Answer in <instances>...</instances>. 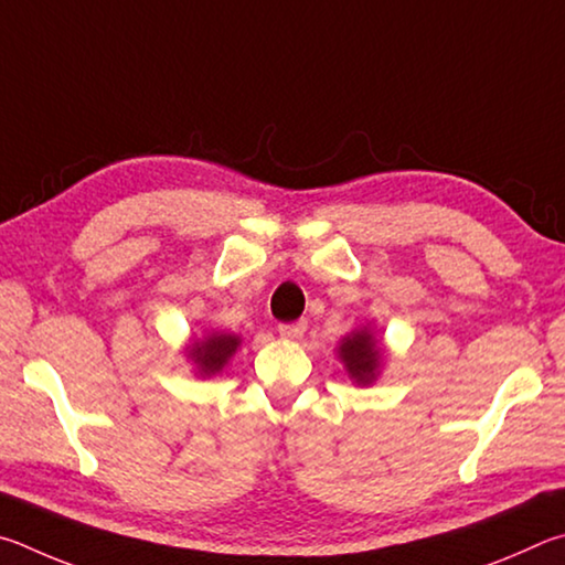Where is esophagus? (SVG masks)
Here are the masks:
<instances>
[{
	"instance_id": "1",
	"label": "esophagus",
	"mask_w": 565,
	"mask_h": 565,
	"mask_svg": "<svg viewBox=\"0 0 565 565\" xmlns=\"http://www.w3.org/2000/svg\"><path fill=\"white\" fill-rule=\"evenodd\" d=\"M305 330H308V322H305V320L277 324V332H280L285 340H300L302 334H305Z\"/></svg>"
}]
</instances>
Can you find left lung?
I'll use <instances>...</instances> for the list:
<instances>
[{"instance_id":"obj_1","label":"left lung","mask_w":565,"mask_h":565,"mask_svg":"<svg viewBox=\"0 0 565 565\" xmlns=\"http://www.w3.org/2000/svg\"><path fill=\"white\" fill-rule=\"evenodd\" d=\"M338 358L354 384H362L364 387V384H372L377 380L382 367V348L374 340V332L370 328H360L350 332L348 338H342Z\"/></svg>"}]
</instances>
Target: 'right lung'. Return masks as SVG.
Segmentation results:
<instances>
[{"mask_svg": "<svg viewBox=\"0 0 565 565\" xmlns=\"http://www.w3.org/2000/svg\"><path fill=\"white\" fill-rule=\"evenodd\" d=\"M241 348V338L231 332H211L205 334L203 340H195L191 348H188V358L193 360L201 377H213V374L223 372V367Z\"/></svg>", "mask_w": 565, "mask_h": 565, "instance_id": "obj_1", "label": "right lung"}]
</instances>
